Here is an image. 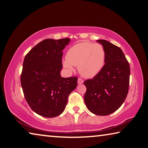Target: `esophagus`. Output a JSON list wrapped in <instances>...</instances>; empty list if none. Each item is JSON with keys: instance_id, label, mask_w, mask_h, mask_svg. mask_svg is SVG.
Listing matches in <instances>:
<instances>
[{"instance_id": "esophagus-1", "label": "esophagus", "mask_w": 148, "mask_h": 148, "mask_svg": "<svg viewBox=\"0 0 148 148\" xmlns=\"http://www.w3.org/2000/svg\"><path fill=\"white\" fill-rule=\"evenodd\" d=\"M83 82H84L83 79H82L81 78L78 79V84H83Z\"/></svg>"}]
</instances>
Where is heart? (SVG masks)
Segmentation results:
<instances>
[{
    "label": "heart",
    "instance_id": "obj_1",
    "mask_svg": "<svg viewBox=\"0 0 148 148\" xmlns=\"http://www.w3.org/2000/svg\"><path fill=\"white\" fill-rule=\"evenodd\" d=\"M106 52L102 45L83 42L75 44L68 50L64 66L73 70V65L78 66L82 75L92 78L98 75L103 66Z\"/></svg>",
    "mask_w": 148,
    "mask_h": 148
}]
</instances>
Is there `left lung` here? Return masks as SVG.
Listing matches in <instances>:
<instances>
[{
  "mask_svg": "<svg viewBox=\"0 0 148 148\" xmlns=\"http://www.w3.org/2000/svg\"><path fill=\"white\" fill-rule=\"evenodd\" d=\"M97 42L106 52L105 64L98 75L86 80L84 100L94 114L108 115L117 111L129 92L130 65L119 47L106 40Z\"/></svg>",
  "mask_w": 148,
  "mask_h": 148,
  "instance_id": "8db88e82",
  "label": "left lung"
}]
</instances>
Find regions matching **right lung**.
I'll return each instance as SVG.
<instances>
[{"instance_id": "obj_1", "label": "right lung", "mask_w": 148, "mask_h": 148, "mask_svg": "<svg viewBox=\"0 0 148 148\" xmlns=\"http://www.w3.org/2000/svg\"><path fill=\"white\" fill-rule=\"evenodd\" d=\"M69 41V38L45 39L24 58L20 77L24 96L31 110L42 117L62 113L69 94L77 87V77L60 75L62 51Z\"/></svg>"}]
</instances>
